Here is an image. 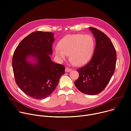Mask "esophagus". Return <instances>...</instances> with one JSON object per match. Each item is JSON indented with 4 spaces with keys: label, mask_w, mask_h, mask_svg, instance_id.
Wrapping results in <instances>:
<instances>
[{
    "label": "esophagus",
    "mask_w": 131,
    "mask_h": 131,
    "mask_svg": "<svg viewBox=\"0 0 131 131\" xmlns=\"http://www.w3.org/2000/svg\"><path fill=\"white\" fill-rule=\"evenodd\" d=\"M70 71H72V69L69 68L68 67H66L65 68V72H70Z\"/></svg>",
    "instance_id": "esophagus-1"
}]
</instances>
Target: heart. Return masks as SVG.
<instances>
[{"mask_svg": "<svg viewBox=\"0 0 131 131\" xmlns=\"http://www.w3.org/2000/svg\"><path fill=\"white\" fill-rule=\"evenodd\" d=\"M95 47V41L90 34H69L59 42L54 49L55 55L61 61L66 60L68 55L76 66L86 64L91 59Z\"/></svg>", "mask_w": 131, "mask_h": 131, "instance_id": "obj_1", "label": "heart"}]
</instances>
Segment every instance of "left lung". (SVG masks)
<instances>
[{
    "label": "left lung",
    "mask_w": 131,
    "mask_h": 131,
    "mask_svg": "<svg viewBox=\"0 0 131 131\" xmlns=\"http://www.w3.org/2000/svg\"><path fill=\"white\" fill-rule=\"evenodd\" d=\"M96 45L90 62L77 69L79 77L74 84L81 92L88 95L102 92L114 73L116 53L110 39L103 32L90 27Z\"/></svg>",
    "instance_id": "obj_1"
}]
</instances>
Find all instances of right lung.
<instances>
[{"mask_svg":"<svg viewBox=\"0 0 131 131\" xmlns=\"http://www.w3.org/2000/svg\"><path fill=\"white\" fill-rule=\"evenodd\" d=\"M54 34L36 31L23 39L16 49L12 65L15 81L28 96L44 99L54 91L65 67L52 61ZM30 57L33 61L28 60Z\"/></svg>","mask_w":131,"mask_h":131,"instance_id":"1","label":"right lung"}]
</instances>
